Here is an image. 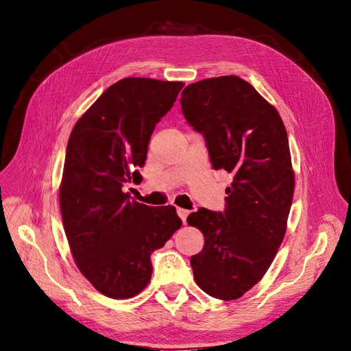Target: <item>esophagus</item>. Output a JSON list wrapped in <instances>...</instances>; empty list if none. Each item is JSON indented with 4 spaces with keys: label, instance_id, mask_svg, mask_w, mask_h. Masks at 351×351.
I'll return each instance as SVG.
<instances>
[{
    "label": "esophagus",
    "instance_id": "esophagus-1",
    "mask_svg": "<svg viewBox=\"0 0 351 351\" xmlns=\"http://www.w3.org/2000/svg\"><path fill=\"white\" fill-rule=\"evenodd\" d=\"M176 212H178V217L181 218V219H182V222L185 223V221H186V217H188V213H190V212L185 210V209H181V208H178V209H176Z\"/></svg>",
    "mask_w": 351,
    "mask_h": 351
}]
</instances>
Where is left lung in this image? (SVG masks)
Listing matches in <instances>:
<instances>
[{
  "label": "left lung",
  "mask_w": 351,
  "mask_h": 351,
  "mask_svg": "<svg viewBox=\"0 0 351 351\" xmlns=\"http://www.w3.org/2000/svg\"><path fill=\"white\" fill-rule=\"evenodd\" d=\"M181 106L213 169L232 176L226 210L186 218L204 236L191 256L194 280L213 298L237 300L264 277L285 237L295 190L287 133L276 108L236 75L186 86Z\"/></svg>",
  "instance_id": "8db88e82"
}]
</instances>
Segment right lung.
I'll return each mask as SVG.
<instances>
[{
	"mask_svg": "<svg viewBox=\"0 0 351 351\" xmlns=\"http://www.w3.org/2000/svg\"><path fill=\"white\" fill-rule=\"evenodd\" d=\"M184 83L129 77L108 87L80 117L68 141L59 204L75 264L96 291L128 300L151 280V254L182 221L173 206L130 199L156 124Z\"/></svg>",
	"mask_w": 351,
	"mask_h": 351,
	"instance_id": "obj_1",
	"label": "right lung"
}]
</instances>
